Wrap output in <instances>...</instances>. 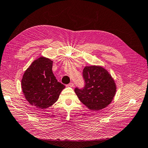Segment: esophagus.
I'll list each match as a JSON object with an SVG mask.
<instances>
[{
  "mask_svg": "<svg viewBox=\"0 0 148 148\" xmlns=\"http://www.w3.org/2000/svg\"><path fill=\"white\" fill-rule=\"evenodd\" d=\"M73 85H74V84H73V83H69V84H67L66 86H67V87H73Z\"/></svg>",
  "mask_w": 148,
  "mask_h": 148,
  "instance_id": "obj_1",
  "label": "esophagus"
}]
</instances>
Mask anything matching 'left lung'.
<instances>
[{"mask_svg": "<svg viewBox=\"0 0 148 148\" xmlns=\"http://www.w3.org/2000/svg\"><path fill=\"white\" fill-rule=\"evenodd\" d=\"M84 87L75 89L79 101L89 109L98 111L112 101L117 91L114 78L104 68L99 65L85 66L83 71Z\"/></svg>", "mask_w": 148, "mask_h": 148, "instance_id": "obj_1", "label": "left lung"}]
</instances>
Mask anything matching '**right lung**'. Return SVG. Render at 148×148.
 <instances>
[{
	"label": "right lung",
	"mask_w": 148,
	"mask_h": 148,
	"mask_svg": "<svg viewBox=\"0 0 148 148\" xmlns=\"http://www.w3.org/2000/svg\"><path fill=\"white\" fill-rule=\"evenodd\" d=\"M52 64L51 59L41 56L32 62L21 79V88L25 99L39 109L52 106L65 88L53 75Z\"/></svg>",
	"instance_id": "1"
}]
</instances>
